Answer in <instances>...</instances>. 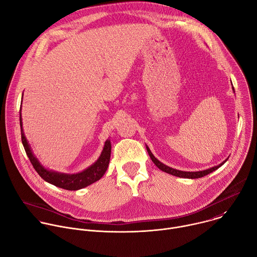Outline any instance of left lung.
<instances>
[{"mask_svg":"<svg viewBox=\"0 0 257 257\" xmlns=\"http://www.w3.org/2000/svg\"><path fill=\"white\" fill-rule=\"evenodd\" d=\"M234 91V89H233ZM146 149H147V152L151 158V160L153 161V163L160 169L162 170V172L166 173V174H169V175H173V176H176V177H179V178H184V179H199V178H203L211 173H213L214 170L218 169L221 165H223L227 159L225 161H223L221 164L217 165V166H214V167H211V168H208V169H205V170H201V172H183V170H178V169H175V168H172L169 167L163 163H161L158 159H156L154 157V155L152 154V152L150 151V149L148 148V146H146Z\"/></svg>","mask_w":257,"mask_h":257,"instance_id":"1","label":"left lung"}]
</instances>
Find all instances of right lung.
I'll return each mask as SVG.
<instances>
[{
    "mask_svg": "<svg viewBox=\"0 0 257 257\" xmlns=\"http://www.w3.org/2000/svg\"><path fill=\"white\" fill-rule=\"evenodd\" d=\"M20 127H21L22 143H23L24 149L26 151V154H27L28 158L30 159V162L32 163L34 169L45 182H47L55 187L67 190V191H76V190H80L82 188H85V187L94 184L95 182L99 181L105 175L106 170L109 166L110 156H111L110 140H107L105 142L104 149H103L99 159L93 165H91L87 169H84L81 173L74 174V175H66V174L51 172V170L44 168L40 164L38 159L34 156V154L31 151V148L26 140L24 132H23L21 113H20Z\"/></svg>",
    "mask_w": 257,
    "mask_h": 257,
    "instance_id": "obj_1",
    "label": "right lung"
}]
</instances>
